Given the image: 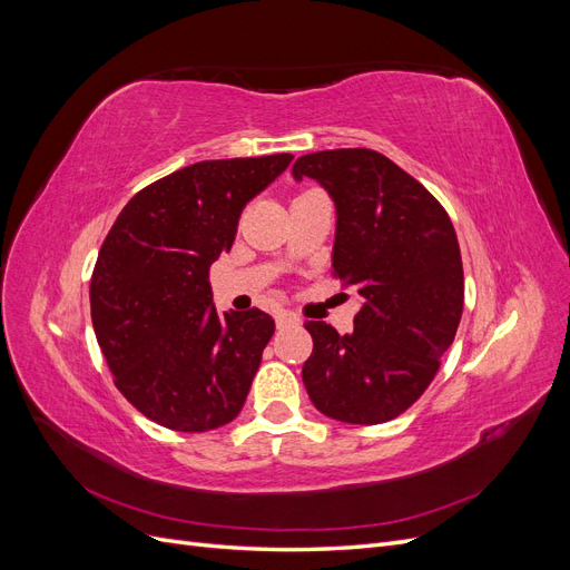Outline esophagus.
Listing matches in <instances>:
<instances>
[{"mask_svg": "<svg viewBox=\"0 0 570 570\" xmlns=\"http://www.w3.org/2000/svg\"><path fill=\"white\" fill-rule=\"evenodd\" d=\"M299 323H302L299 316L297 314H289V312H281L278 316H275V325H278L281 331H283V327H297Z\"/></svg>", "mask_w": 570, "mask_h": 570, "instance_id": "34e87169", "label": "esophagus"}]
</instances>
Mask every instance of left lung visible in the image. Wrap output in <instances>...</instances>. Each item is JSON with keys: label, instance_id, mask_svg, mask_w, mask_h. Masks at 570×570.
<instances>
[{"label": "left lung", "instance_id": "1", "mask_svg": "<svg viewBox=\"0 0 570 570\" xmlns=\"http://www.w3.org/2000/svg\"><path fill=\"white\" fill-rule=\"evenodd\" d=\"M292 176L318 180L337 206L333 278L361 297L354 331L306 321L302 377L327 419L356 425L404 413L433 383L463 312L459 239L444 206L385 154H304Z\"/></svg>", "mask_w": 570, "mask_h": 570}]
</instances>
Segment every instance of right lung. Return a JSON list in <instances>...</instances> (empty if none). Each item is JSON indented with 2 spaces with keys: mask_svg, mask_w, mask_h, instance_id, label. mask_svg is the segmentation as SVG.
Instances as JSON below:
<instances>
[{
  "mask_svg": "<svg viewBox=\"0 0 570 570\" xmlns=\"http://www.w3.org/2000/svg\"><path fill=\"white\" fill-rule=\"evenodd\" d=\"M295 159H216L140 189L118 214L90 281L95 335L120 394L154 423L206 433L245 406L275 321L218 316L209 268L245 204Z\"/></svg>",
  "mask_w": 570,
  "mask_h": 570,
  "instance_id": "add662e5",
  "label": "right lung"
}]
</instances>
